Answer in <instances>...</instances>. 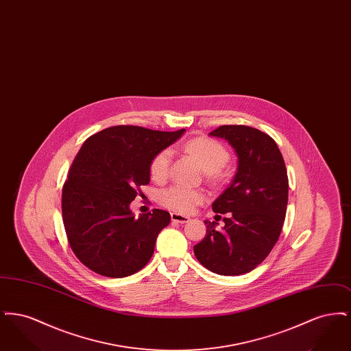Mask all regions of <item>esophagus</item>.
<instances>
[{"instance_id": "esophagus-1", "label": "esophagus", "mask_w": 351, "mask_h": 351, "mask_svg": "<svg viewBox=\"0 0 351 351\" xmlns=\"http://www.w3.org/2000/svg\"><path fill=\"white\" fill-rule=\"evenodd\" d=\"M171 219H172L173 222H178V223H185V222L189 221V217L183 216V215H180V213H171Z\"/></svg>"}]
</instances>
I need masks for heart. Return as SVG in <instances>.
Listing matches in <instances>:
<instances>
[{
    "mask_svg": "<svg viewBox=\"0 0 351 351\" xmlns=\"http://www.w3.org/2000/svg\"><path fill=\"white\" fill-rule=\"evenodd\" d=\"M185 151L191 154L205 171L206 180L213 185L223 182V169L230 154L228 149L213 138L197 136L185 143ZM172 152L168 149L159 151L151 160V178L162 182L168 176ZM204 200V193L199 189L186 188L183 185H171L159 193V202L168 209L179 213L192 212Z\"/></svg>",
    "mask_w": 351,
    "mask_h": 351,
    "instance_id": "heart-1",
    "label": "heart"
}]
</instances>
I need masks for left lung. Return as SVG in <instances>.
<instances>
[{
    "instance_id": "left-lung-1",
    "label": "left lung",
    "mask_w": 351,
    "mask_h": 351,
    "mask_svg": "<svg viewBox=\"0 0 351 351\" xmlns=\"http://www.w3.org/2000/svg\"><path fill=\"white\" fill-rule=\"evenodd\" d=\"M212 136L226 139L238 155L233 183L212 204L213 212L229 215L222 230L205 221L206 234L193 246L197 261L209 271L242 275L259 266L279 239L288 202V176L276 142L258 129L223 125Z\"/></svg>"
}]
</instances>
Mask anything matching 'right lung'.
I'll return each mask as SVG.
<instances>
[{
  "label": "right lung",
  "instance_id": "obj_1",
  "mask_svg": "<svg viewBox=\"0 0 351 351\" xmlns=\"http://www.w3.org/2000/svg\"><path fill=\"white\" fill-rule=\"evenodd\" d=\"M183 133L119 125L84 142L62 191L68 243L84 266L102 276L125 278L147 265L171 216L152 209L135 218L130 202L150 182L152 158Z\"/></svg>",
  "mask_w": 351,
  "mask_h": 351
}]
</instances>
